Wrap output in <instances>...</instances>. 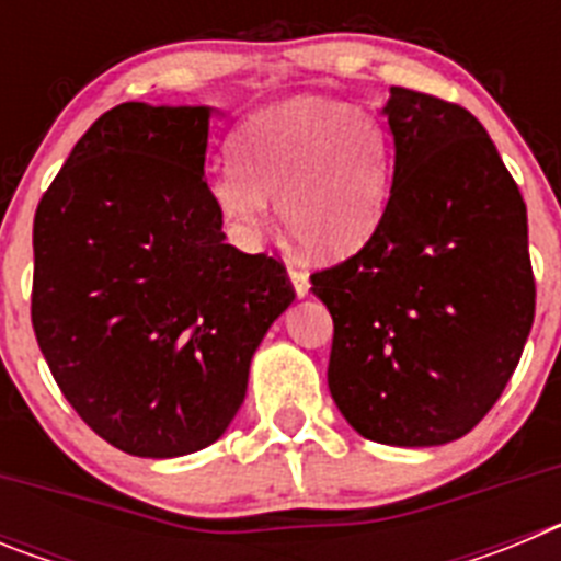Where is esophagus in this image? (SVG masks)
Wrapping results in <instances>:
<instances>
[{"label": "esophagus", "instance_id": "1", "mask_svg": "<svg viewBox=\"0 0 561 561\" xmlns=\"http://www.w3.org/2000/svg\"><path fill=\"white\" fill-rule=\"evenodd\" d=\"M289 280H291V286H295V295L297 297L309 295V289H311L309 272L300 270V266H295V264H289Z\"/></svg>", "mask_w": 561, "mask_h": 561}]
</instances>
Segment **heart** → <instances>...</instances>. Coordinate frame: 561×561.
Listing matches in <instances>:
<instances>
[{"mask_svg": "<svg viewBox=\"0 0 561 561\" xmlns=\"http://www.w3.org/2000/svg\"><path fill=\"white\" fill-rule=\"evenodd\" d=\"M236 168L213 180L221 219L252 238L277 216L309 255L340 261L379 230L393 146L374 112L329 98H289L247 117L232 137Z\"/></svg>", "mask_w": 561, "mask_h": 561, "instance_id": "b5f03b06", "label": "heart"}]
</instances>
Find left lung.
Instances as JSON below:
<instances>
[{"instance_id": "1", "label": "left lung", "mask_w": 561, "mask_h": 561, "mask_svg": "<svg viewBox=\"0 0 561 561\" xmlns=\"http://www.w3.org/2000/svg\"><path fill=\"white\" fill-rule=\"evenodd\" d=\"M393 187L356 255L311 275L329 306V390L351 427L438 447L494 408L523 356L537 284L517 182L472 112L390 87Z\"/></svg>"}]
</instances>
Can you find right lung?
Returning <instances> with one entry per match:
<instances>
[{"label":"right lung","mask_w":561,"mask_h":561,"mask_svg":"<svg viewBox=\"0 0 561 561\" xmlns=\"http://www.w3.org/2000/svg\"><path fill=\"white\" fill-rule=\"evenodd\" d=\"M207 106L121 103L76 142L33 219L30 317L64 399L112 447L219 440L250 359L295 300L284 264L225 244Z\"/></svg>","instance_id":"1"}]
</instances>
